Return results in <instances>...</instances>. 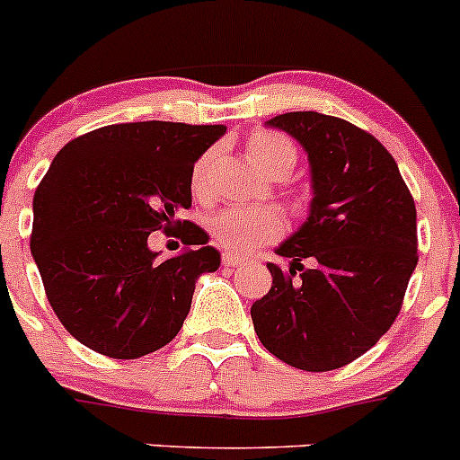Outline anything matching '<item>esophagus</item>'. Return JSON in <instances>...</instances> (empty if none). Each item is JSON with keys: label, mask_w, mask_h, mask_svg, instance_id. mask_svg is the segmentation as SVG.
Returning a JSON list of instances; mask_svg holds the SVG:
<instances>
[{"label": "esophagus", "mask_w": 460, "mask_h": 460, "mask_svg": "<svg viewBox=\"0 0 460 460\" xmlns=\"http://www.w3.org/2000/svg\"><path fill=\"white\" fill-rule=\"evenodd\" d=\"M244 258L235 256V253H222V264L225 267H238V264H243Z\"/></svg>", "instance_id": "esophagus-1"}]
</instances>
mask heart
<instances>
[{
    "label": "heart",
    "mask_w": 460,
    "mask_h": 460,
    "mask_svg": "<svg viewBox=\"0 0 460 460\" xmlns=\"http://www.w3.org/2000/svg\"><path fill=\"white\" fill-rule=\"evenodd\" d=\"M249 157L273 178H285L298 160L294 142L276 131L260 128L249 137ZM217 148H207L191 166V191L196 198L208 193L213 162ZM208 234L222 249L231 253H249L271 244L285 234V220L276 208L267 207H226L208 217Z\"/></svg>",
    "instance_id": "heart-1"
}]
</instances>
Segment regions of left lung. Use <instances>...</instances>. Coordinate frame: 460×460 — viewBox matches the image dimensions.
<instances>
[{
    "mask_svg": "<svg viewBox=\"0 0 460 460\" xmlns=\"http://www.w3.org/2000/svg\"><path fill=\"white\" fill-rule=\"evenodd\" d=\"M267 124L307 151L314 200L307 222L276 249L289 271L267 264L273 285L253 303V329L291 367H345L401 312L419 262L414 198L387 148L347 119L294 111Z\"/></svg>",
    "mask_w": 460,
    "mask_h": 460,
    "instance_id": "left-lung-1",
    "label": "left lung"
}]
</instances>
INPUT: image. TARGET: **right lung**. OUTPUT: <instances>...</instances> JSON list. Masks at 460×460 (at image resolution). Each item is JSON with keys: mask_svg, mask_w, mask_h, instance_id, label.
Returning <instances> with one entry per match:
<instances>
[{"mask_svg": "<svg viewBox=\"0 0 460 460\" xmlns=\"http://www.w3.org/2000/svg\"><path fill=\"white\" fill-rule=\"evenodd\" d=\"M225 124L128 122L75 137L32 198L31 252L55 316L109 358L133 360L178 336L196 280L220 267L207 231L175 220L191 207V166ZM151 230L197 247L169 261Z\"/></svg>", "mask_w": 460, "mask_h": 460, "instance_id": "1", "label": "right lung"}]
</instances>
